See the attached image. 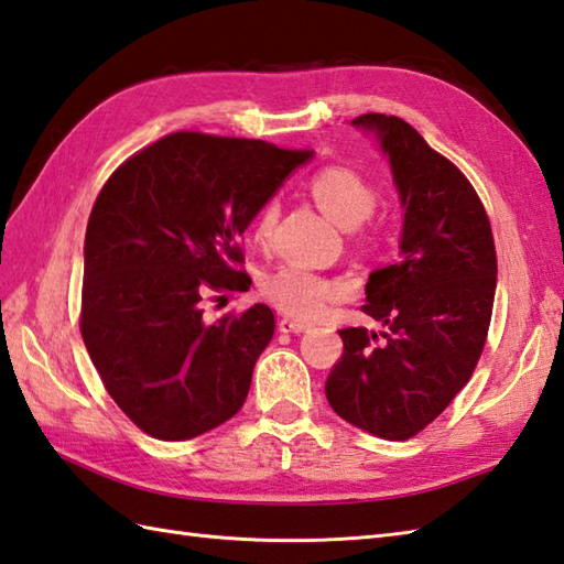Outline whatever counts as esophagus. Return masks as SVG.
Returning a JSON list of instances; mask_svg holds the SVG:
<instances>
[{
  "label": "esophagus",
  "instance_id": "34e87169",
  "mask_svg": "<svg viewBox=\"0 0 564 564\" xmlns=\"http://www.w3.org/2000/svg\"><path fill=\"white\" fill-rule=\"evenodd\" d=\"M279 329H281V332H291V334H297V332H305V329H307V325H305V322H301V319L283 317V319L279 322Z\"/></svg>",
  "mask_w": 564,
  "mask_h": 564
}]
</instances>
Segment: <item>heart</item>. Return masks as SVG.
Segmentation results:
<instances>
[{"instance_id":"heart-1","label":"heart","mask_w":564,"mask_h":564,"mask_svg":"<svg viewBox=\"0 0 564 564\" xmlns=\"http://www.w3.org/2000/svg\"><path fill=\"white\" fill-rule=\"evenodd\" d=\"M307 186L317 206L344 227H354L366 220L373 213L378 200L373 184L354 172L351 166L341 164H332L315 172L310 176ZM273 223L275 203H267L254 225V239L259 245L271 237ZM259 291L263 301L281 310L283 315L297 319H317L332 301H337V297L346 293V283L341 279H334V275L285 263V267L263 275Z\"/></svg>"}]
</instances>
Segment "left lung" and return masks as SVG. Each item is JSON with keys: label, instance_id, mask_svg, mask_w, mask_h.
Masks as SVG:
<instances>
[{"label": "left lung", "instance_id": "left-lung-1", "mask_svg": "<svg viewBox=\"0 0 564 564\" xmlns=\"http://www.w3.org/2000/svg\"><path fill=\"white\" fill-rule=\"evenodd\" d=\"M390 158L404 208L402 259L373 271L368 317L382 332L339 329L344 354L325 382L332 410L406 441L446 410L480 361L497 289L492 225L467 176L398 116L364 113Z\"/></svg>", "mask_w": 564, "mask_h": 564}]
</instances>
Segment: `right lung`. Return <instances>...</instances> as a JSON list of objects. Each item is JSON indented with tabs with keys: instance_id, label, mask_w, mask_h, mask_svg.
Masks as SVG:
<instances>
[{
	"instance_id": "add662e5",
	"label": "right lung",
	"mask_w": 564,
	"mask_h": 564,
	"mask_svg": "<svg viewBox=\"0 0 564 564\" xmlns=\"http://www.w3.org/2000/svg\"><path fill=\"white\" fill-rule=\"evenodd\" d=\"M310 154L178 130L128 158L94 200L79 332L106 392L152 438L200 436L245 404L271 307L206 322L203 301L249 291L239 237Z\"/></svg>"
}]
</instances>
